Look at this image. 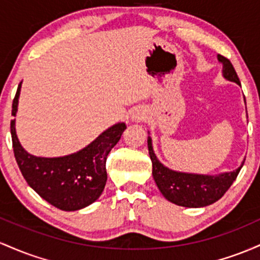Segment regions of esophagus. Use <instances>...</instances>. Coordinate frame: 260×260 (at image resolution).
Segmentation results:
<instances>
[{"label": "esophagus", "mask_w": 260, "mask_h": 260, "mask_svg": "<svg viewBox=\"0 0 260 260\" xmlns=\"http://www.w3.org/2000/svg\"><path fill=\"white\" fill-rule=\"evenodd\" d=\"M146 116L147 115H146V112L142 108H136V109H134L133 112H131V120L135 122L145 120Z\"/></svg>", "instance_id": "obj_1"}]
</instances>
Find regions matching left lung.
Returning <instances> with one entry per match:
<instances>
[{
	"label": "left lung",
	"instance_id": "1",
	"mask_svg": "<svg viewBox=\"0 0 260 260\" xmlns=\"http://www.w3.org/2000/svg\"><path fill=\"white\" fill-rule=\"evenodd\" d=\"M222 63V76L227 81L241 84L240 78L233 69L231 61L222 55H217ZM147 146L152 161V176L163 197L176 205L184 208H204L214 204L223 197L240 173L244 161L237 169L220 174H198L173 171L159 162L154 154L152 139L148 136Z\"/></svg>",
	"mask_w": 260,
	"mask_h": 260
}]
</instances>
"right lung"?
<instances>
[{"instance_id":"1","label":"right lung","mask_w":260,"mask_h":260,"mask_svg":"<svg viewBox=\"0 0 260 260\" xmlns=\"http://www.w3.org/2000/svg\"><path fill=\"white\" fill-rule=\"evenodd\" d=\"M22 82L12 104L18 110ZM125 122H116L77 152L60 157H38L20 145L16 119L11 121L13 151L23 177L44 200L63 211H76L91 205L103 193L107 183V156L120 140Z\"/></svg>"}]
</instances>
